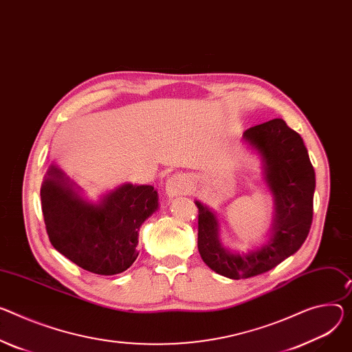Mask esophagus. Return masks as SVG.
Returning <instances> with one entry per match:
<instances>
[{
	"mask_svg": "<svg viewBox=\"0 0 352 352\" xmlns=\"http://www.w3.org/2000/svg\"><path fill=\"white\" fill-rule=\"evenodd\" d=\"M188 190H189V181L185 177V174H174L166 182V195L168 198L185 195Z\"/></svg>",
	"mask_w": 352,
	"mask_h": 352,
	"instance_id": "obj_1",
	"label": "esophagus"
}]
</instances>
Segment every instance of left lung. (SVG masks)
I'll return each instance as SVG.
<instances>
[{"label":"left lung","mask_w":352,"mask_h":352,"mask_svg":"<svg viewBox=\"0 0 352 352\" xmlns=\"http://www.w3.org/2000/svg\"><path fill=\"white\" fill-rule=\"evenodd\" d=\"M243 140L261 157L263 179L274 198V220L270 240L248 252H233L220 243L214 212L198 206V250L204 263L214 272L245 279L264 274L295 254L305 243L313 220L314 170L299 133L282 119L250 127Z\"/></svg>","instance_id":"left-lung-1"}]
</instances>
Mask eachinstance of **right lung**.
Listing matches in <instances>:
<instances>
[{
    "label": "right lung",
    "mask_w": 352,
    "mask_h": 352,
    "mask_svg": "<svg viewBox=\"0 0 352 352\" xmlns=\"http://www.w3.org/2000/svg\"><path fill=\"white\" fill-rule=\"evenodd\" d=\"M42 212L52 245L85 271L116 275L138 258L139 229L158 208L151 185L122 184L97 202L52 164L41 188Z\"/></svg>",
    "instance_id": "right-lung-1"
}]
</instances>
